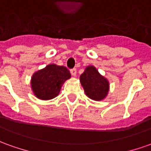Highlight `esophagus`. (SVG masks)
Listing matches in <instances>:
<instances>
[{
    "instance_id": "obj_1",
    "label": "esophagus",
    "mask_w": 151,
    "mask_h": 151,
    "mask_svg": "<svg viewBox=\"0 0 151 151\" xmlns=\"http://www.w3.org/2000/svg\"><path fill=\"white\" fill-rule=\"evenodd\" d=\"M76 73H77V71H76V68H73V69L70 70V74H71L73 76H76Z\"/></svg>"
}]
</instances>
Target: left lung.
Listing matches in <instances>:
<instances>
[{
	"instance_id": "obj_1",
	"label": "left lung",
	"mask_w": 151,
	"mask_h": 151,
	"mask_svg": "<svg viewBox=\"0 0 151 151\" xmlns=\"http://www.w3.org/2000/svg\"><path fill=\"white\" fill-rule=\"evenodd\" d=\"M80 81L85 89L86 95L93 100H102L107 96L109 84L107 79L99 73L97 69L89 65L81 74Z\"/></svg>"
}]
</instances>
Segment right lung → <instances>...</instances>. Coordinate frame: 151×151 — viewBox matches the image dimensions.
I'll return each instance as SVG.
<instances>
[{
  "mask_svg": "<svg viewBox=\"0 0 151 151\" xmlns=\"http://www.w3.org/2000/svg\"><path fill=\"white\" fill-rule=\"evenodd\" d=\"M70 78V74L66 67L51 64L34 74L31 87L37 98L52 99L58 96L63 83Z\"/></svg>",
  "mask_w": 151,
  "mask_h": 151,
  "instance_id": "1",
  "label": "right lung"
}]
</instances>
